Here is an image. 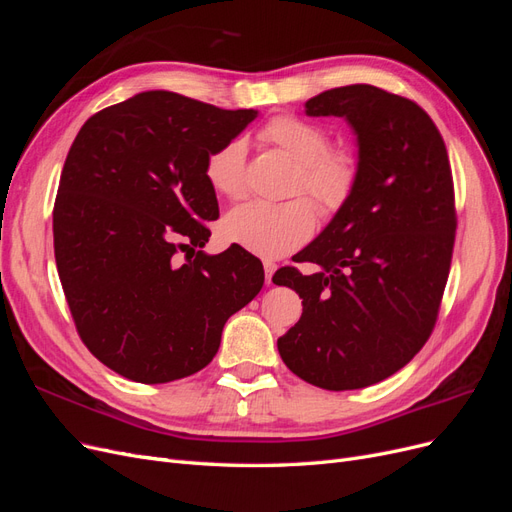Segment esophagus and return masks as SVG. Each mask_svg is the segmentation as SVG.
Wrapping results in <instances>:
<instances>
[{
    "label": "esophagus",
    "instance_id": "obj_1",
    "mask_svg": "<svg viewBox=\"0 0 512 512\" xmlns=\"http://www.w3.org/2000/svg\"><path fill=\"white\" fill-rule=\"evenodd\" d=\"M275 269H277V265L273 260H265V273H267V284L271 286L273 284V273H275Z\"/></svg>",
    "mask_w": 512,
    "mask_h": 512
}]
</instances>
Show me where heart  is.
Here are the masks:
<instances>
[{
    "label": "heart",
    "instance_id": "1",
    "mask_svg": "<svg viewBox=\"0 0 512 512\" xmlns=\"http://www.w3.org/2000/svg\"><path fill=\"white\" fill-rule=\"evenodd\" d=\"M297 164L292 194H309L322 215H335L352 196L359 181V160L346 147H329V132L297 115H277L258 134ZM211 188L237 200L247 190V145L243 138L215 147L205 162ZM316 226V209L305 196L267 203L252 200L232 209L224 220L228 241L262 258H277L301 247Z\"/></svg>",
    "mask_w": 512,
    "mask_h": 512
}]
</instances>
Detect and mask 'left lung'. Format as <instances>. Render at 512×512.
<instances>
[{"instance_id":"1","label":"left lung","mask_w":512,"mask_h":512,"mask_svg":"<svg viewBox=\"0 0 512 512\" xmlns=\"http://www.w3.org/2000/svg\"><path fill=\"white\" fill-rule=\"evenodd\" d=\"M305 113L346 117L359 141V181L294 260L320 269L273 275L303 299L277 350L320 389H363L408 365L436 327L457 230L451 162L423 108L380 87L322 91Z\"/></svg>"}]
</instances>
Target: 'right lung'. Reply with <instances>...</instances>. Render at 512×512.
<instances>
[{
    "label": "right lung",
    "instance_id": "add662e5",
    "mask_svg": "<svg viewBox=\"0 0 512 512\" xmlns=\"http://www.w3.org/2000/svg\"><path fill=\"white\" fill-rule=\"evenodd\" d=\"M256 115L143 91L76 134L53 209L55 262L83 344L119 376L160 384L196 374L226 320L265 284L241 245L200 250L220 218L207 156Z\"/></svg>",
    "mask_w": 512,
    "mask_h": 512
}]
</instances>
